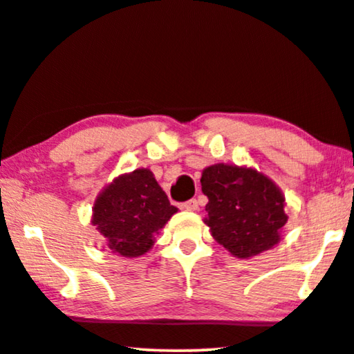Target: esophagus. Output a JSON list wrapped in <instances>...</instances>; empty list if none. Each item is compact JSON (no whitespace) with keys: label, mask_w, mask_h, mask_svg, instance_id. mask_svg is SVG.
I'll use <instances>...</instances> for the list:
<instances>
[{"label":"esophagus","mask_w":354,"mask_h":354,"mask_svg":"<svg viewBox=\"0 0 354 354\" xmlns=\"http://www.w3.org/2000/svg\"><path fill=\"white\" fill-rule=\"evenodd\" d=\"M183 209H186V210H189V212H194V210L199 209V202H197L196 199L187 201V202H185V204H183Z\"/></svg>","instance_id":"esophagus-1"}]
</instances>
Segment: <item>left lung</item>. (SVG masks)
<instances>
[{
  "label": "left lung",
  "mask_w": 354,
  "mask_h": 354,
  "mask_svg": "<svg viewBox=\"0 0 354 354\" xmlns=\"http://www.w3.org/2000/svg\"><path fill=\"white\" fill-rule=\"evenodd\" d=\"M209 197L207 218L215 241L234 257L257 256L280 241L288 216L285 197L272 180L257 169L216 163L201 178Z\"/></svg>",
  "instance_id": "8db88e82"
}]
</instances>
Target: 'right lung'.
I'll use <instances>...</instances> for the list:
<instances>
[{"label":"right lung","mask_w":354,"mask_h":354,"mask_svg":"<svg viewBox=\"0 0 354 354\" xmlns=\"http://www.w3.org/2000/svg\"><path fill=\"white\" fill-rule=\"evenodd\" d=\"M92 225L105 236L111 252L139 257L149 251L178 209L169 204L153 173L134 169L113 180L93 204Z\"/></svg>","instance_id":"obj_1"}]
</instances>
